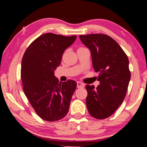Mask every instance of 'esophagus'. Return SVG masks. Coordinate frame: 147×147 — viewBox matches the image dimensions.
<instances>
[{"instance_id": "34e87169", "label": "esophagus", "mask_w": 147, "mask_h": 147, "mask_svg": "<svg viewBox=\"0 0 147 147\" xmlns=\"http://www.w3.org/2000/svg\"><path fill=\"white\" fill-rule=\"evenodd\" d=\"M77 88H84V84L82 82H77Z\"/></svg>"}]
</instances>
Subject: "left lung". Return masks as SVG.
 Returning a JSON list of instances; mask_svg holds the SVG:
<instances>
[{"instance_id":"obj_1","label":"left lung","mask_w":147,"mask_h":147,"mask_svg":"<svg viewBox=\"0 0 147 147\" xmlns=\"http://www.w3.org/2000/svg\"><path fill=\"white\" fill-rule=\"evenodd\" d=\"M81 41L90 50L93 67L98 73L97 88L86 85V106L93 117H110L123 103L131 74L129 60L120 45L106 34L80 35Z\"/></svg>"}]
</instances>
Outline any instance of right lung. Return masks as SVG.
Returning <instances> with one entry per match:
<instances>
[{
    "label": "right lung",
    "instance_id": "obj_1",
    "mask_svg": "<svg viewBox=\"0 0 147 147\" xmlns=\"http://www.w3.org/2000/svg\"><path fill=\"white\" fill-rule=\"evenodd\" d=\"M76 38V36L44 34L30 45L22 59L24 93L36 113L45 121L60 120L69 111L76 82L69 80L59 83L54 72L65 50Z\"/></svg>",
    "mask_w": 147,
    "mask_h": 147
}]
</instances>
